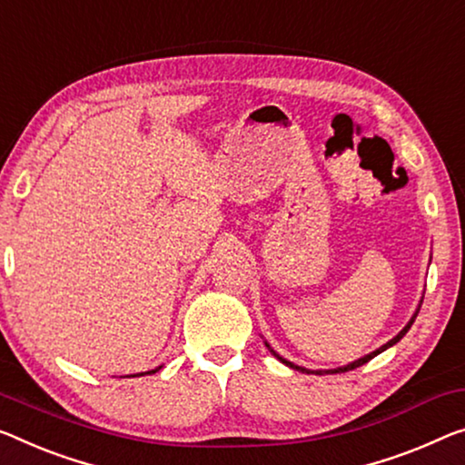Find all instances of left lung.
<instances>
[{
  "mask_svg": "<svg viewBox=\"0 0 465 465\" xmlns=\"http://www.w3.org/2000/svg\"><path fill=\"white\" fill-rule=\"evenodd\" d=\"M420 307H421V301H420ZM420 307H418V309H415V313H413V317H411V320H410V323H407V325H405V328H403V330H401V331H399V334L392 338V341H388L386 344H382V346H380V349H376V351H373V352H370V355H365V357H361V359H357V361H352V363H349V365H344V367H336V370H307V367L294 365L292 361H288V359H283V357H280V355H277V352H275V351L272 349V346H269L267 342H265V346H267V349H269V351H272V352H273V355H275L277 359H280V361H282V363H286L288 367H292V370H296V371H304V373H315V376H322V373H338V371H351V370H355V367H361L363 363H367V361H370V359H373V357H376V355H380V352H382V351H386V349H391V346H392V344H397V342L401 341V338H403V336L407 334V331H410V328H411V325H413V322H415V317H418V313H420Z\"/></svg>",
  "mask_w": 465,
  "mask_h": 465,
  "instance_id": "left-lung-1",
  "label": "left lung"
}]
</instances>
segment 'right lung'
<instances>
[{
  "mask_svg": "<svg viewBox=\"0 0 465 465\" xmlns=\"http://www.w3.org/2000/svg\"><path fill=\"white\" fill-rule=\"evenodd\" d=\"M163 367V365H161ZM161 367H156V370H152V371H143V373H135V376H145V373H156L158 370H161Z\"/></svg>",
  "mask_w": 465,
  "mask_h": 465,
  "instance_id": "obj_1",
  "label": "right lung"
}]
</instances>
